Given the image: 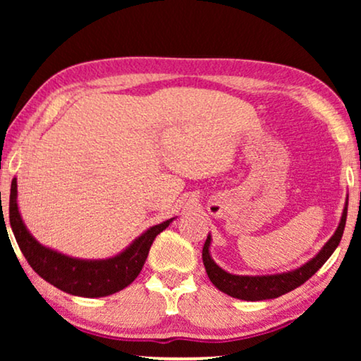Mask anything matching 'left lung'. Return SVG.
<instances>
[{
	"label": "left lung",
	"instance_id": "8db88e82",
	"mask_svg": "<svg viewBox=\"0 0 361 361\" xmlns=\"http://www.w3.org/2000/svg\"><path fill=\"white\" fill-rule=\"evenodd\" d=\"M347 207L348 202L345 204L342 219L340 224L322 250L314 256L309 263L300 266V268L294 271H288V273L281 274H269V276H236L230 274L220 268L219 264L212 259L209 253L210 246V235L207 236L204 250H202V259H204V266L207 274L212 283L215 284L216 289H220L221 293L231 295V298L243 299V300H263V299H276L279 295L288 294L295 288H299L300 284H304L305 281L317 273L322 268V264L327 261L332 253L337 248L340 240H342L343 230H345V221H347Z\"/></svg>",
	"mask_w": 361,
	"mask_h": 361
}]
</instances>
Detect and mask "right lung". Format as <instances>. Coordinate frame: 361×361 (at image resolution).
<instances>
[{"mask_svg": "<svg viewBox=\"0 0 361 361\" xmlns=\"http://www.w3.org/2000/svg\"><path fill=\"white\" fill-rule=\"evenodd\" d=\"M16 197L18 184L16 179H13L11 195H9V224H11L14 238L24 258L47 283L56 286L63 293L82 295V298H105L130 286L145 266L152 241L172 221V219H169L159 225L151 226L115 258L97 261L77 259L46 248L32 238L26 225L23 224Z\"/></svg>", "mask_w": 361, "mask_h": 361, "instance_id": "obj_1", "label": "right lung"}]
</instances>
